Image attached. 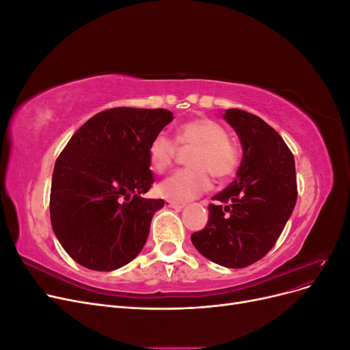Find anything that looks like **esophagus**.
I'll return each instance as SVG.
<instances>
[{
  "label": "esophagus",
  "mask_w": 350,
  "mask_h": 350,
  "mask_svg": "<svg viewBox=\"0 0 350 350\" xmlns=\"http://www.w3.org/2000/svg\"><path fill=\"white\" fill-rule=\"evenodd\" d=\"M166 204L169 207H174V208H184L185 203H181V201H174V200H167Z\"/></svg>",
  "instance_id": "esophagus-1"
}]
</instances>
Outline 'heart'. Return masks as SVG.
<instances>
[{"mask_svg": "<svg viewBox=\"0 0 350 350\" xmlns=\"http://www.w3.org/2000/svg\"><path fill=\"white\" fill-rule=\"evenodd\" d=\"M228 131L210 118H194L176 126L175 140L165 133L156 134L149 144V161L156 172H165L172 166L178 144L194 149L189 165L179 169L159 184V194L174 201H188L206 193L213 175L225 181L238 171L241 153L238 146L228 139Z\"/></svg>", "mask_w": 350, "mask_h": 350, "instance_id": "1", "label": "heart"}]
</instances>
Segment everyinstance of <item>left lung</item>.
<instances>
[{
	"label": "left lung",
	"instance_id": "obj_1",
	"mask_svg": "<svg viewBox=\"0 0 350 350\" xmlns=\"http://www.w3.org/2000/svg\"><path fill=\"white\" fill-rule=\"evenodd\" d=\"M225 120L242 144V162L234 183L213 197L204 229L191 241L200 254L219 266L242 269L274 247L296 198L295 159L278 131L260 116L228 109Z\"/></svg>",
	"mask_w": 350,
	"mask_h": 350
}]
</instances>
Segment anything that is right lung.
<instances>
[{"label":"right lung","instance_id":"right-lung-1","mask_svg":"<svg viewBox=\"0 0 350 350\" xmlns=\"http://www.w3.org/2000/svg\"><path fill=\"white\" fill-rule=\"evenodd\" d=\"M174 120L166 109L112 108L76 131L57 159L49 211L59 243L80 266L112 271L134 260L163 200L142 197L154 183L149 144Z\"/></svg>","mask_w":350,"mask_h":350}]
</instances>
